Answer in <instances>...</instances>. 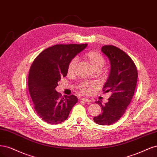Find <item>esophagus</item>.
I'll list each match as a JSON object with an SVG mask.
<instances>
[{
    "label": "esophagus",
    "mask_w": 157,
    "mask_h": 157,
    "mask_svg": "<svg viewBox=\"0 0 157 157\" xmlns=\"http://www.w3.org/2000/svg\"><path fill=\"white\" fill-rule=\"evenodd\" d=\"M81 100L84 101V102H87V103H89V104L90 102H91V101H90V99H88V98H82Z\"/></svg>",
    "instance_id": "34e87169"
}]
</instances>
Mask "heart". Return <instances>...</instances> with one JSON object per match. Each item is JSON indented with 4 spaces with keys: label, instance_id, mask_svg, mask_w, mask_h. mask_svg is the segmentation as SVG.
I'll return each instance as SVG.
<instances>
[{
    "label": "heart",
    "instance_id": "1",
    "mask_svg": "<svg viewBox=\"0 0 157 157\" xmlns=\"http://www.w3.org/2000/svg\"><path fill=\"white\" fill-rule=\"evenodd\" d=\"M83 58L89 63L91 68L94 69H101L104 64V59L103 57L97 51H90L83 55ZM77 61L73 59L70 61L68 66L67 71L68 74H72L76 67ZM90 85L88 83H82L78 87V90L82 94H85L89 93Z\"/></svg>",
    "mask_w": 157,
    "mask_h": 157
}]
</instances>
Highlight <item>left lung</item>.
Returning a JSON list of instances; mask_svg holds the SVG:
<instances>
[{
    "label": "left lung",
    "mask_w": 157,
    "mask_h": 157,
    "mask_svg": "<svg viewBox=\"0 0 157 157\" xmlns=\"http://www.w3.org/2000/svg\"><path fill=\"white\" fill-rule=\"evenodd\" d=\"M101 51L109 59L110 70L104 85V92L110 93L108 102L97 101L102 112L93 120L100 125H110L119 121L125 113L135 91L138 71L128 55L113 45H104Z\"/></svg>",
    "instance_id": "obj_1"
}]
</instances>
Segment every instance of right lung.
<instances>
[{"mask_svg": "<svg viewBox=\"0 0 157 157\" xmlns=\"http://www.w3.org/2000/svg\"><path fill=\"white\" fill-rule=\"evenodd\" d=\"M87 46L85 44H57L40 53L29 70L28 86L34 109L49 124L61 123L78 102L74 95L62 98L55 88L67 75L69 63Z\"/></svg>", "mask_w": 157, "mask_h": 157, "instance_id": "right-lung-1", "label": "right lung"}]
</instances>
